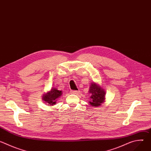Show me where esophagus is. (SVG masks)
I'll list each match as a JSON object with an SVG mask.
<instances>
[{"label":"esophagus","mask_w":151,"mask_h":151,"mask_svg":"<svg viewBox=\"0 0 151 151\" xmlns=\"http://www.w3.org/2000/svg\"><path fill=\"white\" fill-rule=\"evenodd\" d=\"M72 94H78L79 93V91L75 90V91H72Z\"/></svg>","instance_id":"34e87169"}]
</instances>
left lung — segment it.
I'll return each instance as SVG.
<instances>
[{
  "label": "left lung",
  "mask_w": 151,
  "mask_h": 151,
  "mask_svg": "<svg viewBox=\"0 0 151 151\" xmlns=\"http://www.w3.org/2000/svg\"><path fill=\"white\" fill-rule=\"evenodd\" d=\"M89 93L91 94L90 104L92 106L98 107L101 105L105 100L106 93L104 90L94 82H92L89 88Z\"/></svg>",
  "instance_id": "8db88e82"
}]
</instances>
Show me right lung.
<instances>
[{
    "instance_id": "right-lung-1",
    "label": "right lung",
    "mask_w": 151,
    "mask_h": 151,
    "mask_svg": "<svg viewBox=\"0 0 151 151\" xmlns=\"http://www.w3.org/2000/svg\"><path fill=\"white\" fill-rule=\"evenodd\" d=\"M62 94L61 91L57 90V88H53L50 91L45 93L42 96V100L44 101L45 103L48 104L49 105L55 104L57 99L59 98Z\"/></svg>"
}]
</instances>
